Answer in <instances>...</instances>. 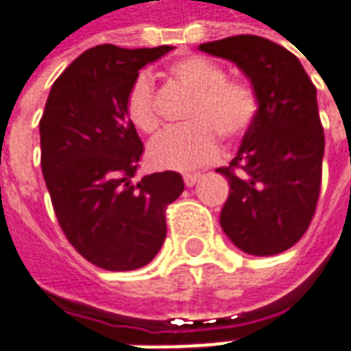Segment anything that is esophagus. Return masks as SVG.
Instances as JSON below:
<instances>
[{
    "label": "esophagus",
    "mask_w": 351,
    "mask_h": 351,
    "mask_svg": "<svg viewBox=\"0 0 351 351\" xmlns=\"http://www.w3.org/2000/svg\"><path fill=\"white\" fill-rule=\"evenodd\" d=\"M182 178H184V184H186V186H194L199 180V175L198 173H188V175H184Z\"/></svg>",
    "instance_id": "1"
}]
</instances>
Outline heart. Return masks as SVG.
Segmentation results:
<instances>
[{
	"mask_svg": "<svg viewBox=\"0 0 351 351\" xmlns=\"http://www.w3.org/2000/svg\"><path fill=\"white\" fill-rule=\"evenodd\" d=\"M169 79L192 93L184 118L190 124L167 134L152 149V159L163 169L186 171L212 163L219 153V134L239 139L254 124L260 110L256 89L245 79L227 77L223 67L199 56H186L167 69ZM128 122L145 136L163 130L153 85L139 75L124 103Z\"/></svg>",
	"mask_w": 351,
	"mask_h": 351,
	"instance_id": "1",
	"label": "heart"
}]
</instances>
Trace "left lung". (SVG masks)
<instances>
[{"label": "left lung", "mask_w": 351, "mask_h": 351, "mask_svg": "<svg viewBox=\"0 0 351 351\" xmlns=\"http://www.w3.org/2000/svg\"><path fill=\"white\" fill-rule=\"evenodd\" d=\"M199 50L237 64L260 99L235 159L217 169L231 188L219 223L243 252L280 254L305 235L319 202L324 132L317 87L295 56L262 36L237 34Z\"/></svg>", "instance_id": "obj_1"}]
</instances>
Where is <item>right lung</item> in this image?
<instances>
[{"label":"right lung","instance_id":"right-lung-1","mask_svg":"<svg viewBox=\"0 0 351 351\" xmlns=\"http://www.w3.org/2000/svg\"><path fill=\"white\" fill-rule=\"evenodd\" d=\"M171 46L101 44L56 79L40 118V165L58 223L91 264L128 272L149 264L167 237L165 212L184 190L175 171L143 176V143L124 112L139 69Z\"/></svg>","mask_w":351,"mask_h":351}]
</instances>
